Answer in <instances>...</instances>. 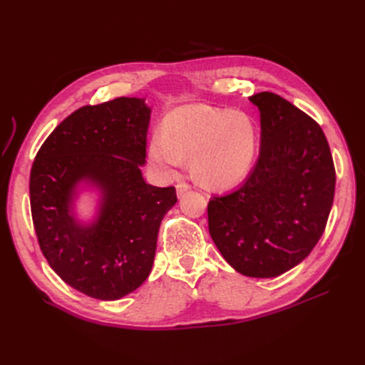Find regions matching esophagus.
Listing matches in <instances>:
<instances>
[{"label":"esophagus","mask_w":365,"mask_h":365,"mask_svg":"<svg viewBox=\"0 0 365 365\" xmlns=\"http://www.w3.org/2000/svg\"><path fill=\"white\" fill-rule=\"evenodd\" d=\"M187 190H190V185L187 184V182H178V184H176V195H178V196H181Z\"/></svg>","instance_id":"34e87169"}]
</instances>
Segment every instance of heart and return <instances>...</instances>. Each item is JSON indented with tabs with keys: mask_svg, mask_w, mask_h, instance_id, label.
I'll list each match as a JSON object with an SVG mask.
<instances>
[{
	"mask_svg": "<svg viewBox=\"0 0 365 365\" xmlns=\"http://www.w3.org/2000/svg\"><path fill=\"white\" fill-rule=\"evenodd\" d=\"M257 150V130L252 120L239 111H220L207 105L175 108L163 123V134L153 135L149 158L173 176L192 157V173L212 187H230L248 173Z\"/></svg>",
	"mask_w": 365,
	"mask_h": 365,
	"instance_id": "heart-1",
	"label": "heart"
}]
</instances>
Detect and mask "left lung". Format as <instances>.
<instances>
[{
    "mask_svg": "<svg viewBox=\"0 0 365 365\" xmlns=\"http://www.w3.org/2000/svg\"><path fill=\"white\" fill-rule=\"evenodd\" d=\"M250 102L260 111V152L239 189L208 202V231L237 272L269 279L304 260L324 233L335 168L323 129L274 93Z\"/></svg>",
    "mask_w": 365,
    "mask_h": 365,
    "instance_id": "left-lung-1",
    "label": "left lung"
}]
</instances>
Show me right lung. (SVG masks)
<instances>
[{
  "mask_svg": "<svg viewBox=\"0 0 365 365\" xmlns=\"http://www.w3.org/2000/svg\"><path fill=\"white\" fill-rule=\"evenodd\" d=\"M150 108L118 97L74 111L43 141L30 172V205L39 247L51 269L79 292L118 300L150 274L175 187H153L146 163ZM99 192L98 213L73 212L81 190Z\"/></svg>",
  "mask_w": 365,
  "mask_h": 365,
  "instance_id": "obj_1",
  "label": "right lung"
}]
</instances>
